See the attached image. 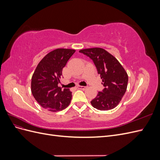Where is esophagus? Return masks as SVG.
Wrapping results in <instances>:
<instances>
[{
  "label": "esophagus",
  "instance_id": "1",
  "mask_svg": "<svg viewBox=\"0 0 160 160\" xmlns=\"http://www.w3.org/2000/svg\"><path fill=\"white\" fill-rule=\"evenodd\" d=\"M77 88L78 89H83V90H85V89H86L87 88V87L86 86H80V85H78L77 86Z\"/></svg>",
  "mask_w": 160,
  "mask_h": 160
}]
</instances>
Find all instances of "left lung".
<instances>
[{"label":"left lung","instance_id":"left-lung-1","mask_svg":"<svg viewBox=\"0 0 160 160\" xmlns=\"http://www.w3.org/2000/svg\"><path fill=\"white\" fill-rule=\"evenodd\" d=\"M79 52L89 57L100 75L104 89L91 103L101 111L112 109L122 100L127 89L128 75L122 65L112 55L101 48L82 49Z\"/></svg>","mask_w":160,"mask_h":160}]
</instances>
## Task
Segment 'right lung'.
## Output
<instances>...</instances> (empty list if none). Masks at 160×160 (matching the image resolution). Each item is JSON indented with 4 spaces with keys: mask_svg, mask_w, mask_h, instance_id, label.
Listing matches in <instances>:
<instances>
[{
    "mask_svg": "<svg viewBox=\"0 0 160 160\" xmlns=\"http://www.w3.org/2000/svg\"><path fill=\"white\" fill-rule=\"evenodd\" d=\"M75 52L73 49H57L50 52L38 64L31 79V92L42 108L59 111L65 109L71 101L69 89L58 86L62 68Z\"/></svg>",
    "mask_w": 160,
    "mask_h": 160,
    "instance_id": "add662e5",
    "label": "right lung"
}]
</instances>
